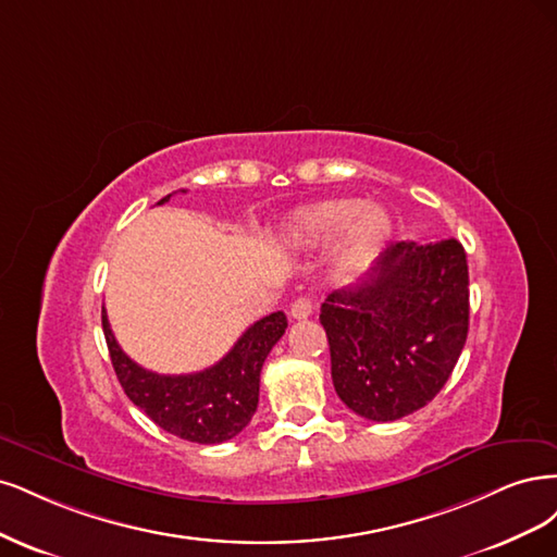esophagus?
I'll return each mask as SVG.
<instances>
[{"mask_svg":"<svg viewBox=\"0 0 557 557\" xmlns=\"http://www.w3.org/2000/svg\"><path fill=\"white\" fill-rule=\"evenodd\" d=\"M312 310H314L312 300H310L308 296H298V298L292 302L289 314H292L294 319H308V317L312 314Z\"/></svg>","mask_w":557,"mask_h":557,"instance_id":"obj_1","label":"esophagus"}]
</instances>
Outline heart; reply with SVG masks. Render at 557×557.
Here are the masks:
<instances>
[{"label":"heart","mask_w":557,"mask_h":557,"mask_svg":"<svg viewBox=\"0 0 557 557\" xmlns=\"http://www.w3.org/2000/svg\"><path fill=\"white\" fill-rule=\"evenodd\" d=\"M294 243H324L343 233V257L361 261L374 257L393 236V218L382 206H363L358 199H331L298 208L284 224Z\"/></svg>","instance_id":"b5f03b06"}]
</instances>
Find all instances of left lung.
Instances as JSON below:
<instances>
[{
    "mask_svg": "<svg viewBox=\"0 0 557 557\" xmlns=\"http://www.w3.org/2000/svg\"><path fill=\"white\" fill-rule=\"evenodd\" d=\"M468 257L456 238L388 245L349 289L321 302L335 393L368 421L425 407L451 376L470 326Z\"/></svg>",
    "mask_w": 557,
    "mask_h": 557,
    "instance_id": "left-lung-1",
    "label": "left lung"
}]
</instances>
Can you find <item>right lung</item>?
I'll return each instance as SVG.
<instances>
[{
  "label": "right lung",
  "mask_w": 557,
  "mask_h": 557,
  "mask_svg": "<svg viewBox=\"0 0 557 557\" xmlns=\"http://www.w3.org/2000/svg\"><path fill=\"white\" fill-rule=\"evenodd\" d=\"M169 199L171 194L157 206ZM101 326L117 380L138 409L175 437L196 444H220L236 437L252 421L259 405L261 368L284 335L286 317L284 312H273L259 319L238 337L222 361L191 374H157L140 368L120 349L106 310H101Z\"/></svg>",
  "instance_id": "add662e5"
}]
</instances>
